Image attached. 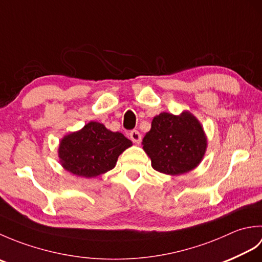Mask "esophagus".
Returning <instances> with one entry per match:
<instances>
[{
  "label": "esophagus",
  "mask_w": 262,
  "mask_h": 262,
  "mask_svg": "<svg viewBox=\"0 0 262 262\" xmlns=\"http://www.w3.org/2000/svg\"><path fill=\"white\" fill-rule=\"evenodd\" d=\"M129 136H130V140L136 144L140 143L142 140V135L140 134V132H137V130H132L129 133Z\"/></svg>",
  "instance_id": "34e87169"
}]
</instances>
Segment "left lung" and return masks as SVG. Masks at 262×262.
<instances>
[{"label":"left lung","instance_id":"1","mask_svg":"<svg viewBox=\"0 0 262 262\" xmlns=\"http://www.w3.org/2000/svg\"><path fill=\"white\" fill-rule=\"evenodd\" d=\"M143 148L161 173L179 176L202 162L207 147L203 126L189 111L179 116L161 113L143 138Z\"/></svg>","mask_w":262,"mask_h":262}]
</instances>
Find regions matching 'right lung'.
Segmentation results:
<instances>
[{"mask_svg": "<svg viewBox=\"0 0 262 262\" xmlns=\"http://www.w3.org/2000/svg\"><path fill=\"white\" fill-rule=\"evenodd\" d=\"M132 144L121 133H114L100 122L90 121L79 132L62 138L58 158L66 171L83 178H94L114 169L119 155Z\"/></svg>", "mask_w": 262, "mask_h": 262, "instance_id": "right-lung-1", "label": "right lung"}]
</instances>
